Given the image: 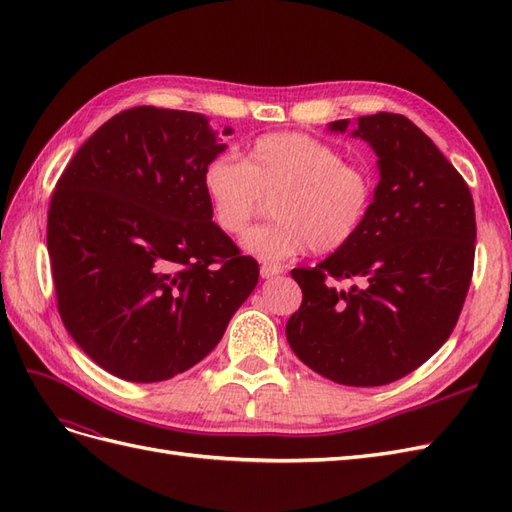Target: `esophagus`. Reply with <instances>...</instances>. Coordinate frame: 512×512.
<instances>
[{"mask_svg":"<svg viewBox=\"0 0 512 512\" xmlns=\"http://www.w3.org/2000/svg\"><path fill=\"white\" fill-rule=\"evenodd\" d=\"M282 271H284L282 267H275V265H262V267H260V275L265 277V280H271V277L280 275Z\"/></svg>","mask_w":512,"mask_h":512,"instance_id":"1","label":"esophagus"}]
</instances>
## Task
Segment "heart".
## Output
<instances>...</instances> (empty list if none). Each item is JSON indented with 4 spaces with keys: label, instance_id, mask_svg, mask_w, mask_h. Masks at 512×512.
<instances>
[{
    "label": "heart",
    "instance_id": "b5f03b06",
    "mask_svg": "<svg viewBox=\"0 0 512 512\" xmlns=\"http://www.w3.org/2000/svg\"><path fill=\"white\" fill-rule=\"evenodd\" d=\"M200 183L215 226L230 237L245 235L271 200L273 220L243 239L245 252L267 262L305 250H344L359 237L376 200L374 170L303 132L262 134L241 162L213 158Z\"/></svg>",
    "mask_w": 512,
    "mask_h": 512
}]
</instances>
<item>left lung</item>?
I'll return each mask as SVG.
<instances>
[{"instance_id":"left-lung-1","label":"left lung","mask_w":512,"mask_h":512,"mask_svg":"<svg viewBox=\"0 0 512 512\" xmlns=\"http://www.w3.org/2000/svg\"><path fill=\"white\" fill-rule=\"evenodd\" d=\"M348 119L331 123L344 132ZM380 166L374 209L348 247L292 269L303 290L288 344L316 374L382 386L421 367L451 337L474 273L468 183L431 138L395 113L356 119ZM350 279V289L337 281Z\"/></svg>"}]
</instances>
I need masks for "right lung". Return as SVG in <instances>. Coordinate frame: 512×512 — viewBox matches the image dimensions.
<instances>
[{"instance_id": "right-lung-1", "label": "right lung", "mask_w": 512, "mask_h": 512, "mask_svg": "<svg viewBox=\"0 0 512 512\" xmlns=\"http://www.w3.org/2000/svg\"><path fill=\"white\" fill-rule=\"evenodd\" d=\"M224 147L200 113L134 106L61 173L46 222L57 312L108 374L194 367L256 288L258 262L215 226L200 183Z\"/></svg>"}]
</instances>
